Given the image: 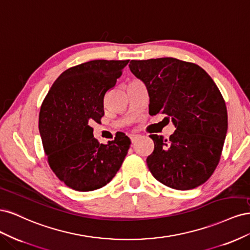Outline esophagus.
Returning <instances> with one entry per match:
<instances>
[{
	"mask_svg": "<svg viewBox=\"0 0 250 250\" xmlns=\"http://www.w3.org/2000/svg\"><path fill=\"white\" fill-rule=\"evenodd\" d=\"M139 139V134H130V140L132 143H134Z\"/></svg>",
	"mask_w": 250,
	"mask_h": 250,
	"instance_id": "34e87169",
	"label": "esophagus"
}]
</instances>
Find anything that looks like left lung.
Here are the masks:
<instances>
[{
    "mask_svg": "<svg viewBox=\"0 0 250 250\" xmlns=\"http://www.w3.org/2000/svg\"><path fill=\"white\" fill-rule=\"evenodd\" d=\"M129 69L147 87L149 113H164L176 130L151 134L150 172L176 190L197 188L213 175L228 132V110L214 80L202 67L172 57L131 60Z\"/></svg>",
    "mask_w": 250,
    "mask_h": 250,
    "instance_id": "left-lung-1",
    "label": "left lung"
}]
</instances>
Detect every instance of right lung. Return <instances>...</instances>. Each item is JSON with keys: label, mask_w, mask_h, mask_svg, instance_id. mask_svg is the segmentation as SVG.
I'll return each mask as SVG.
<instances>
[{"label": "right lung", "mask_w": 250, "mask_h": 250, "mask_svg": "<svg viewBox=\"0 0 250 250\" xmlns=\"http://www.w3.org/2000/svg\"><path fill=\"white\" fill-rule=\"evenodd\" d=\"M129 60H92L65 70L53 83L40 111L44 153L55 175L73 190L106 186L122 166L130 139L121 132L107 145L94 138L104 116V96Z\"/></svg>", "instance_id": "right-lung-1"}]
</instances>
